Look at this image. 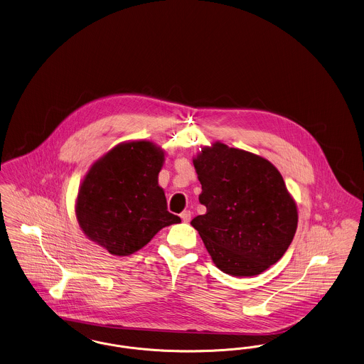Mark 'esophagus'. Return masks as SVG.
<instances>
[{
	"label": "esophagus",
	"instance_id": "34e87169",
	"mask_svg": "<svg viewBox=\"0 0 364 364\" xmlns=\"http://www.w3.org/2000/svg\"><path fill=\"white\" fill-rule=\"evenodd\" d=\"M181 219L185 223H189L190 219H191V212H190V210H183V212L181 213Z\"/></svg>",
	"mask_w": 364,
	"mask_h": 364
}]
</instances>
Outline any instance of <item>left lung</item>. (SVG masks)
Segmentation results:
<instances>
[{
  "label": "left lung",
  "instance_id": "left-lung-1",
  "mask_svg": "<svg viewBox=\"0 0 364 364\" xmlns=\"http://www.w3.org/2000/svg\"><path fill=\"white\" fill-rule=\"evenodd\" d=\"M193 163L206 213L190 224L215 265L243 277L276 264L298 227L296 204L279 170L267 159L222 142L204 146Z\"/></svg>",
  "mask_w": 364,
  "mask_h": 364
}]
</instances>
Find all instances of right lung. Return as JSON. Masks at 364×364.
<instances>
[{"label": "right lung", "instance_id": "obj_1", "mask_svg": "<svg viewBox=\"0 0 364 364\" xmlns=\"http://www.w3.org/2000/svg\"><path fill=\"white\" fill-rule=\"evenodd\" d=\"M163 161L164 152L149 141L119 144L99 159L77 194L82 232L110 254L129 255L163 227L181 223L158 185Z\"/></svg>", "mask_w": 364, "mask_h": 364}]
</instances>
